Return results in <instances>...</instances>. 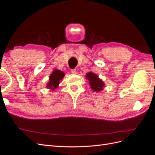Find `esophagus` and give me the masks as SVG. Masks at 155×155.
<instances>
[{"mask_svg":"<svg viewBox=\"0 0 155 155\" xmlns=\"http://www.w3.org/2000/svg\"><path fill=\"white\" fill-rule=\"evenodd\" d=\"M71 72H72V73L74 74H76L77 73V71H76V69H72V70H71Z\"/></svg>","mask_w":155,"mask_h":155,"instance_id":"esophagus-1","label":"esophagus"}]
</instances>
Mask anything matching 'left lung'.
Listing matches in <instances>:
<instances>
[{"instance_id":"obj_1","label":"left lung","mask_w":155,"mask_h":155,"mask_svg":"<svg viewBox=\"0 0 155 155\" xmlns=\"http://www.w3.org/2000/svg\"><path fill=\"white\" fill-rule=\"evenodd\" d=\"M86 78L89 81V84H90L91 88L93 91L99 92L103 90L104 83L98 78L96 74L92 72H88L86 74Z\"/></svg>"}]
</instances>
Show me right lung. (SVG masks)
<instances>
[{"label":"right lung","mask_w":155,"mask_h":155,"mask_svg":"<svg viewBox=\"0 0 155 155\" xmlns=\"http://www.w3.org/2000/svg\"><path fill=\"white\" fill-rule=\"evenodd\" d=\"M64 76V72L59 70H55L50 76V81L46 87L54 90L59 85V81L61 80Z\"/></svg>","instance_id":"1"}]
</instances>
